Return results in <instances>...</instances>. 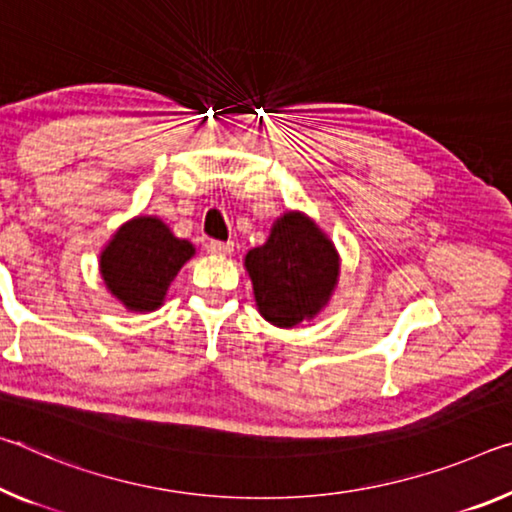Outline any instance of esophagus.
<instances>
[{
    "label": "esophagus",
    "instance_id": "obj_1",
    "mask_svg": "<svg viewBox=\"0 0 512 512\" xmlns=\"http://www.w3.org/2000/svg\"><path fill=\"white\" fill-rule=\"evenodd\" d=\"M207 250L212 255H230L234 250V243L232 241H209Z\"/></svg>",
    "mask_w": 512,
    "mask_h": 512
}]
</instances>
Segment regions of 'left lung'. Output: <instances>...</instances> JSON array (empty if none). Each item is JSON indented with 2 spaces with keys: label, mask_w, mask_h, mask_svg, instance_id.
Returning <instances> with one entry per match:
<instances>
[{
  "label": "left lung",
  "mask_w": 512,
  "mask_h": 512,
  "mask_svg": "<svg viewBox=\"0 0 512 512\" xmlns=\"http://www.w3.org/2000/svg\"><path fill=\"white\" fill-rule=\"evenodd\" d=\"M259 314L278 328L310 321L328 305L339 278V255L312 218L287 212L273 223L264 246L248 250Z\"/></svg>",
  "instance_id": "obj_1"
}]
</instances>
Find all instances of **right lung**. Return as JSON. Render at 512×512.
<instances>
[{"mask_svg": "<svg viewBox=\"0 0 512 512\" xmlns=\"http://www.w3.org/2000/svg\"><path fill=\"white\" fill-rule=\"evenodd\" d=\"M196 255L193 243L177 239L157 216H136L118 227L100 255V273L111 296L127 310L161 307L177 271Z\"/></svg>", "mask_w": 512, "mask_h": 512, "instance_id": "add662e5", "label": "right lung"}]
</instances>
